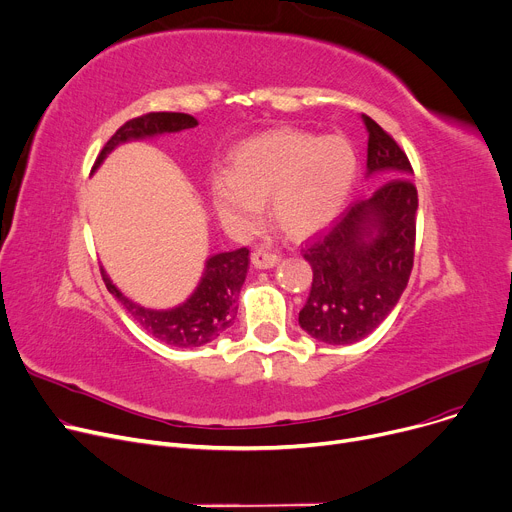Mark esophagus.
I'll return each mask as SVG.
<instances>
[{
    "label": "esophagus",
    "instance_id": "34e87169",
    "mask_svg": "<svg viewBox=\"0 0 512 512\" xmlns=\"http://www.w3.org/2000/svg\"><path fill=\"white\" fill-rule=\"evenodd\" d=\"M253 263L255 267H261V269H267V267H274L280 263V255L276 251H269V249H257L253 251Z\"/></svg>",
    "mask_w": 512,
    "mask_h": 512
}]
</instances>
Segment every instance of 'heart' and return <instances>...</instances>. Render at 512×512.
Here are the masks:
<instances>
[{
  "instance_id": "b5f03b06",
  "label": "heart",
  "mask_w": 512,
  "mask_h": 512,
  "mask_svg": "<svg viewBox=\"0 0 512 512\" xmlns=\"http://www.w3.org/2000/svg\"><path fill=\"white\" fill-rule=\"evenodd\" d=\"M358 175L354 146L342 135L276 129L238 144L228 173H216L210 195L220 220L234 232H253L261 203L292 236H311L346 208Z\"/></svg>"
}]
</instances>
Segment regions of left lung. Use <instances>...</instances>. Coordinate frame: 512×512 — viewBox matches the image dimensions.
I'll use <instances>...</instances> for the list:
<instances>
[{
  "mask_svg": "<svg viewBox=\"0 0 512 512\" xmlns=\"http://www.w3.org/2000/svg\"><path fill=\"white\" fill-rule=\"evenodd\" d=\"M368 173L385 181L358 199L325 232L306 238L302 255L313 284L298 313L300 327L323 344L360 342L393 311L412 276L416 251L418 189L410 158L377 121L364 115Z\"/></svg>",
  "mask_w": 512,
  "mask_h": 512,
  "instance_id": "8db88e82",
  "label": "left lung"
}]
</instances>
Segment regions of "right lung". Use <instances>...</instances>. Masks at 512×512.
<instances>
[{
	"mask_svg": "<svg viewBox=\"0 0 512 512\" xmlns=\"http://www.w3.org/2000/svg\"><path fill=\"white\" fill-rule=\"evenodd\" d=\"M195 125L197 121L185 113H146L133 117L111 135V140L96 156L94 168L105 160V156L115 146L131 138H148V135L181 131ZM249 261L251 259L247 247L214 255L206 265V274H203L195 294L173 311L144 309V306L125 298L113 286L105 271H100V276L107 290L150 335L160 339L166 346L197 348L212 342V339L222 335L234 323L238 311V294H241V288L245 284Z\"/></svg>",
	"mask_w": 512,
	"mask_h": 512,
	"instance_id": "right-lung-1",
	"label": "right lung"
}]
</instances>
